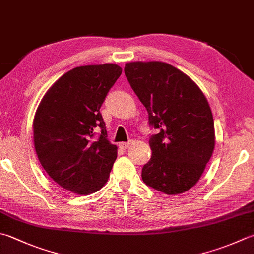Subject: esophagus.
<instances>
[{
  "label": "esophagus",
  "instance_id": "1",
  "mask_svg": "<svg viewBox=\"0 0 254 254\" xmlns=\"http://www.w3.org/2000/svg\"><path fill=\"white\" fill-rule=\"evenodd\" d=\"M128 146H130V143H127V142H122L119 144V147L122 148V150H127Z\"/></svg>",
  "mask_w": 254,
  "mask_h": 254
}]
</instances>
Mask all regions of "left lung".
Returning a JSON list of instances; mask_svg holds the SVG:
<instances>
[{"mask_svg": "<svg viewBox=\"0 0 254 254\" xmlns=\"http://www.w3.org/2000/svg\"><path fill=\"white\" fill-rule=\"evenodd\" d=\"M124 73L146 108L152 157L142 180L166 195L190 190L199 181L215 148V124L209 103L186 73L163 62L127 63Z\"/></svg>", "mask_w": 254, "mask_h": 254, "instance_id": "1", "label": "left lung"}]
</instances>
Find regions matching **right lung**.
<instances>
[{
	"label": "right lung",
	"mask_w": 254,
	"mask_h": 254,
	"mask_svg": "<svg viewBox=\"0 0 254 254\" xmlns=\"http://www.w3.org/2000/svg\"><path fill=\"white\" fill-rule=\"evenodd\" d=\"M121 73L116 64L76 67L38 104L33 121L35 151L45 172L64 190L90 195L110 176L118 147L108 141L100 108ZM96 127L102 134L92 140Z\"/></svg>",
	"instance_id": "1"
}]
</instances>
